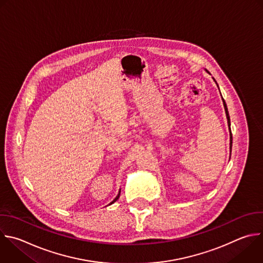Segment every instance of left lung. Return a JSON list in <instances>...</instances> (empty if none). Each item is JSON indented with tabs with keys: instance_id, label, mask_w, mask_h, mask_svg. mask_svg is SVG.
Listing matches in <instances>:
<instances>
[{
	"instance_id": "8db88e82",
	"label": "left lung",
	"mask_w": 263,
	"mask_h": 263,
	"mask_svg": "<svg viewBox=\"0 0 263 263\" xmlns=\"http://www.w3.org/2000/svg\"><path fill=\"white\" fill-rule=\"evenodd\" d=\"M215 80V79H214ZM218 85V84H217ZM219 87V86H218ZM223 100V105H224V108H225V112H226V118H227V123H228V127H229V132H230V153H231V147H232V134H231V130H230V118H229V114H228V109H227V105L224 101V99L222 98Z\"/></svg>"
}]
</instances>
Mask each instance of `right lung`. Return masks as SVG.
<instances>
[{
    "instance_id": "1",
    "label": "right lung",
    "mask_w": 263,
    "mask_h": 263,
    "mask_svg": "<svg viewBox=\"0 0 263 263\" xmlns=\"http://www.w3.org/2000/svg\"><path fill=\"white\" fill-rule=\"evenodd\" d=\"M120 193H121V192H120ZM120 193H119V194H118V196H117V197H116V198H115V199H114V200H112V201L109 203V205H110V204H112L114 202H116V201L119 199V197H120Z\"/></svg>"
}]
</instances>
